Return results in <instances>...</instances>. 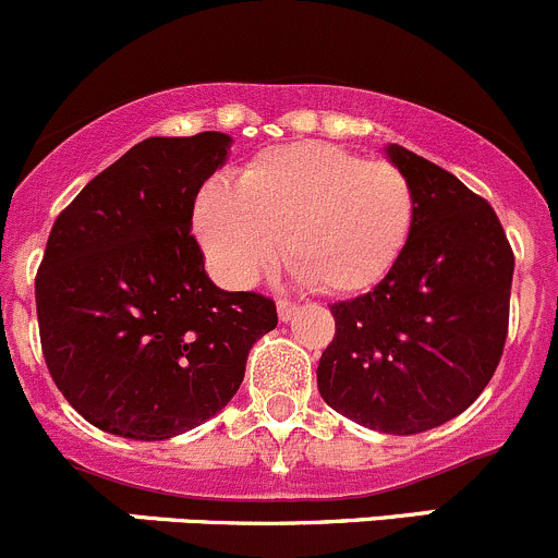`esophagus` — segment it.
Masks as SVG:
<instances>
[{
  "label": "esophagus",
  "mask_w": 558,
  "mask_h": 558,
  "mask_svg": "<svg viewBox=\"0 0 558 558\" xmlns=\"http://www.w3.org/2000/svg\"><path fill=\"white\" fill-rule=\"evenodd\" d=\"M277 312H279V319H281V322H290V319L298 314V303H292V301H279V303H277Z\"/></svg>",
  "instance_id": "obj_1"
}]
</instances>
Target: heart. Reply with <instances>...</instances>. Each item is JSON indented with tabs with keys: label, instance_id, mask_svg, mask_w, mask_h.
I'll use <instances>...</instances> for the list:
<instances>
[{
	"label": "heart",
	"instance_id": "heart-1",
	"mask_svg": "<svg viewBox=\"0 0 558 558\" xmlns=\"http://www.w3.org/2000/svg\"><path fill=\"white\" fill-rule=\"evenodd\" d=\"M416 191L400 166L327 142L268 147L246 160L236 187L201 185L193 231L226 284L252 287L284 250L287 266L325 295H357L403 257Z\"/></svg>",
	"mask_w": 558,
	"mask_h": 558
}]
</instances>
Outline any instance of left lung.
<instances>
[{"mask_svg":"<svg viewBox=\"0 0 558 558\" xmlns=\"http://www.w3.org/2000/svg\"><path fill=\"white\" fill-rule=\"evenodd\" d=\"M387 158L416 191V222L398 266L371 292L330 306L336 336L317 387L341 416L416 435L484 392L508 338L513 250L481 195L400 145Z\"/></svg>","mask_w":558,"mask_h":558,"instance_id":"1","label":"left lung"}]
</instances>
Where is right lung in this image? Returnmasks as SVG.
Instances as JSON below:
<instances>
[{
  "label": "right lung",
  "mask_w": 558,
  "mask_h": 558,
  "mask_svg": "<svg viewBox=\"0 0 558 558\" xmlns=\"http://www.w3.org/2000/svg\"><path fill=\"white\" fill-rule=\"evenodd\" d=\"M231 136H150L88 182L39 263V341L56 387L94 427L166 440L231 403L277 303L226 292L191 236L193 201Z\"/></svg>",
  "instance_id": "add662e5"
}]
</instances>
